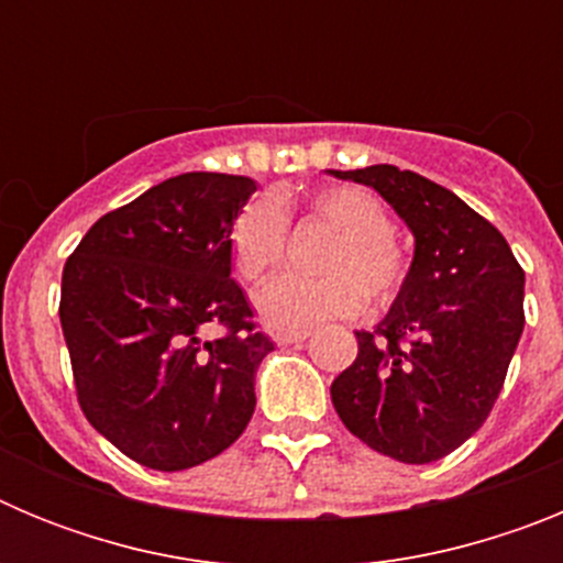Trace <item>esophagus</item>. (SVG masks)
Masks as SVG:
<instances>
[{
	"label": "esophagus",
	"mask_w": 563,
	"mask_h": 563,
	"mask_svg": "<svg viewBox=\"0 0 563 563\" xmlns=\"http://www.w3.org/2000/svg\"><path fill=\"white\" fill-rule=\"evenodd\" d=\"M310 338V332L307 330H298V332H278L276 335V343H282V346H290V343H301Z\"/></svg>",
	"instance_id": "esophagus-1"
}]
</instances>
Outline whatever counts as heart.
I'll return each instance as SVG.
<instances>
[{"instance_id": "b5f03b06", "label": "heart", "mask_w": 563, "mask_h": 563, "mask_svg": "<svg viewBox=\"0 0 563 563\" xmlns=\"http://www.w3.org/2000/svg\"><path fill=\"white\" fill-rule=\"evenodd\" d=\"M292 194H273L239 211L228 231V258L233 276L245 287L265 285L282 267L287 247V220L296 213ZM307 217L335 239L321 256L324 276H282L258 296V316L271 330L298 332L330 318H352L366 307L391 305L411 276V256L395 236L389 208L357 186H327L307 194Z\"/></svg>"}]
</instances>
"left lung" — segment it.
<instances>
[{
  "mask_svg": "<svg viewBox=\"0 0 563 563\" xmlns=\"http://www.w3.org/2000/svg\"><path fill=\"white\" fill-rule=\"evenodd\" d=\"M372 186L415 233L411 276L389 316L361 330L332 380L352 434L406 465L449 456L482 429L525 330V271L485 217L415 172H332Z\"/></svg>",
  "mask_w": 563,
  "mask_h": 563,
  "instance_id": "obj_1",
  "label": "left lung"
}]
</instances>
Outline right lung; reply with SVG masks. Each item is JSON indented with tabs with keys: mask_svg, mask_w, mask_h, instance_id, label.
Listing matches in <instances>:
<instances>
[{
	"mask_svg": "<svg viewBox=\"0 0 563 563\" xmlns=\"http://www.w3.org/2000/svg\"><path fill=\"white\" fill-rule=\"evenodd\" d=\"M251 177L188 172L103 213L62 276L78 406L98 434L154 471H186L247 429L253 377L273 352L231 278L228 231ZM227 330L206 342L201 332Z\"/></svg>",
	"mask_w": 563,
	"mask_h": 563,
	"instance_id": "right-lung-1",
	"label": "right lung"
}]
</instances>
